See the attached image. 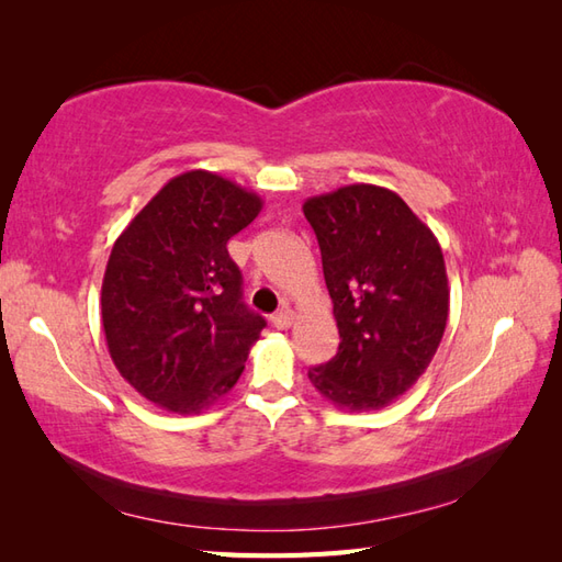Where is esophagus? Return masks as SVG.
Returning <instances> with one entry per match:
<instances>
[{"label":"esophagus","instance_id":"1","mask_svg":"<svg viewBox=\"0 0 562 562\" xmlns=\"http://www.w3.org/2000/svg\"><path fill=\"white\" fill-rule=\"evenodd\" d=\"M292 324H294V312H292V308H282V312H278V314L272 316V326L280 328V330L290 328Z\"/></svg>","mask_w":562,"mask_h":562}]
</instances>
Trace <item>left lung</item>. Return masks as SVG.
I'll use <instances>...</instances> for the list:
<instances>
[{"mask_svg":"<svg viewBox=\"0 0 562 562\" xmlns=\"http://www.w3.org/2000/svg\"><path fill=\"white\" fill-rule=\"evenodd\" d=\"M304 217L340 333L336 357L308 369V381L340 408H384L423 376L445 336L439 241L393 190L369 183L308 198Z\"/></svg>","mask_w":562,"mask_h":562,"instance_id":"8db88e82","label":"left lung"}]
</instances>
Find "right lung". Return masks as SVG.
<instances>
[{
  "mask_svg": "<svg viewBox=\"0 0 562 562\" xmlns=\"http://www.w3.org/2000/svg\"><path fill=\"white\" fill-rule=\"evenodd\" d=\"M260 210L241 186L188 171L117 236L101 288L105 342L121 376L164 411L193 415L229 393L266 328L226 250Z\"/></svg>",
  "mask_w": 562,
  "mask_h": 562,
  "instance_id": "1",
  "label": "right lung"
}]
</instances>
